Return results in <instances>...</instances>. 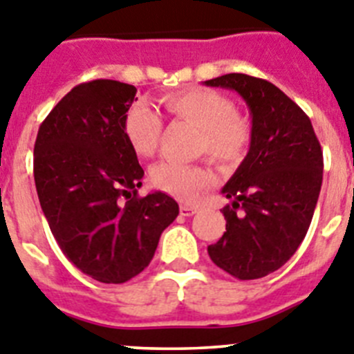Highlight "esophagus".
<instances>
[{
    "mask_svg": "<svg viewBox=\"0 0 354 354\" xmlns=\"http://www.w3.org/2000/svg\"><path fill=\"white\" fill-rule=\"evenodd\" d=\"M179 209H180V214H183V216H193V214L198 212L200 207L198 205H191V203H180Z\"/></svg>",
    "mask_w": 354,
    "mask_h": 354,
    "instance_id": "34e87169",
    "label": "esophagus"
}]
</instances>
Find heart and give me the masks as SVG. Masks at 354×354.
I'll use <instances>...</instances> for the list:
<instances>
[{
    "mask_svg": "<svg viewBox=\"0 0 354 354\" xmlns=\"http://www.w3.org/2000/svg\"><path fill=\"white\" fill-rule=\"evenodd\" d=\"M163 105L177 119L200 129L198 154H207L214 163L230 168L248 154L252 138L249 119L236 112L232 98L214 89L179 91L163 96ZM163 121L147 103H133L122 119V135L131 151L151 158L158 151ZM214 183V175L202 165L160 163L151 170V184L177 200L191 202Z\"/></svg>",
    "mask_w": 354,
    "mask_h": 354,
    "instance_id": "1",
    "label": "heart"
}]
</instances>
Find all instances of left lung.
Returning <instances> with one entry per match:
<instances>
[{
	"label": "left lung",
	"instance_id": "8db88e82",
	"mask_svg": "<svg viewBox=\"0 0 354 354\" xmlns=\"http://www.w3.org/2000/svg\"><path fill=\"white\" fill-rule=\"evenodd\" d=\"M205 86L236 91L251 110L249 152L221 193L226 232L210 259L241 281L265 277L295 254L309 230L323 183V151L310 119L263 79L228 73Z\"/></svg>",
	"mask_w": 354,
	"mask_h": 354
}]
</instances>
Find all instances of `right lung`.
Instances as JSON below:
<instances>
[{
	"mask_svg": "<svg viewBox=\"0 0 354 354\" xmlns=\"http://www.w3.org/2000/svg\"><path fill=\"white\" fill-rule=\"evenodd\" d=\"M137 87L98 79L50 110L35 142V184L50 232L79 270L105 284L140 274L179 214L171 196H138L144 170L122 135Z\"/></svg>",
	"mask_w": 354,
	"mask_h": 354,
	"instance_id": "1",
	"label": "right lung"
}]
</instances>
